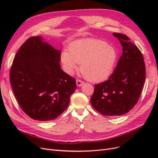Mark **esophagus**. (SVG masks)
<instances>
[{
	"label": "esophagus",
	"instance_id": "esophagus-1",
	"mask_svg": "<svg viewBox=\"0 0 158 158\" xmlns=\"http://www.w3.org/2000/svg\"><path fill=\"white\" fill-rule=\"evenodd\" d=\"M76 83H77V85L78 86H81L83 85L84 82L81 80H80V79H77V80H76Z\"/></svg>",
	"mask_w": 158,
	"mask_h": 158
}]
</instances>
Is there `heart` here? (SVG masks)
I'll return each instance as SVG.
<instances>
[{"label":"heart","mask_w":158,"mask_h":158,"mask_svg":"<svg viewBox=\"0 0 158 158\" xmlns=\"http://www.w3.org/2000/svg\"><path fill=\"white\" fill-rule=\"evenodd\" d=\"M118 53L112 46L96 39L78 40L70 45L69 51L61 54L65 72L72 75L79 64L85 79L100 82L109 77L115 67Z\"/></svg>","instance_id":"heart-1"}]
</instances>
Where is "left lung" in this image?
Segmentation results:
<instances>
[{"mask_svg": "<svg viewBox=\"0 0 158 158\" xmlns=\"http://www.w3.org/2000/svg\"><path fill=\"white\" fill-rule=\"evenodd\" d=\"M123 47V53L108 79L94 85L90 98L93 108L106 116L128 113L136 105L146 78L144 58L136 45L124 34L114 33Z\"/></svg>", "mask_w": 158, "mask_h": 158, "instance_id": "left-lung-1", "label": "left lung"}]
</instances>
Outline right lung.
Masks as SVG:
<instances>
[{
  "mask_svg": "<svg viewBox=\"0 0 158 158\" xmlns=\"http://www.w3.org/2000/svg\"><path fill=\"white\" fill-rule=\"evenodd\" d=\"M60 54L37 36L29 38L14 58L10 81L19 105L33 119L57 118L77 89L75 78L60 68Z\"/></svg>",
  "mask_w": 158,
  "mask_h": 158,
  "instance_id": "obj_1",
  "label": "right lung"
}]
</instances>
